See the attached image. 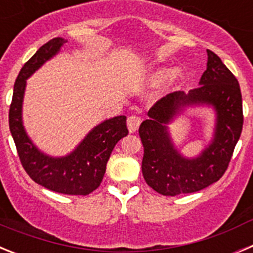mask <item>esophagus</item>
<instances>
[{"instance_id":"esophagus-1","label":"esophagus","mask_w":253,"mask_h":253,"mask_svg":"<svg viewBox=\"0 0 253 253\" xmlns=\"http://www.w3.org/2000/svg\"><path fill=\"white\" fill-rule=\"evenodd\" d=\"M126 125H128V129L130 133H135V131L138 130V128H139L140 125V119L138 118V116H129L128 120H126Z\"/></svg>"}]
</instances>
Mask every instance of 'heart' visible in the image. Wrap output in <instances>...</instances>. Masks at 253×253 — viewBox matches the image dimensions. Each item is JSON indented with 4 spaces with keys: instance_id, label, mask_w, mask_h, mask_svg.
Returning a JSON list of instances; mask_svg holds the SVG:
<instances>
[{
    "instance_id": "1",
    "label": "heart",
    "mask_w": 253,
    "mask_h": 253,
    "mask_svg": "<svg viewBox=\"0 0 253 253\" xmlns=\"http://www.w3.org/2000/svg\"><path fill=\"white\" fill-rule=\"evenodd\" d=\"M167 80L172 86H178L184 80V73L178 69L175 71L169 67H160V68L154 69L153 72L148 76V81L153 84H162Z\"/></svg>"
}]
</instances>
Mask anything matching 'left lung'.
Listing matches in <instances>:
<instances>
[{"mask_svg": "<svg viewBox=\"0 0 253 253\" xmlns=\"http://www.w3.org/2000/svg\"><path fill=\"white\" fill-rule=\"evenodd\" d=\"M207 71L199 87L189 93L173 92L149 109V119L139 126L144 154L143 177L165 196L195 193L214 184L224 175L243 126L240 84L220 58L208 49ZM208 104L217 114L214 137L195 159H186L171 143L167 124L186 106Z\"/></svg>", "mask_w": 253, "mask_h": 253, "instance_id": "left-lung-1", "label": "left lung"}]
</instances>
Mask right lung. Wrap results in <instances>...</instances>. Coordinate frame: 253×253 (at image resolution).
Segmentation results:
<instances>
[{"label": "right lung", "instance_id": "right-lung-1", "mask_svg": "<svg viewBox=\"0 0 253 253\" xmlns=\"http://www.w3.org/2000/svg\"><path fill=\"white\" fill-rule=\"evenodd\" d=\"M64 43L63 38L49 40L24 64L13 86L8 124L22 167L37 184L59 194L88 195L101 184L115 144L128 135L126 116H115L102 122L87 134L75 151L64 157H50L40 152L22 125L26 80L54 57Z\"/></svg>", "mask_w": 253, "mask_h": 253}]
</instances>
